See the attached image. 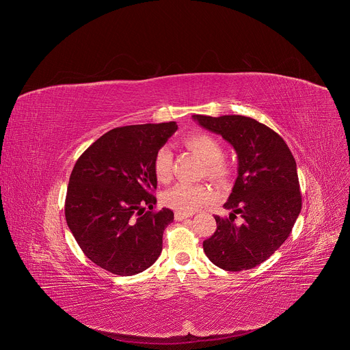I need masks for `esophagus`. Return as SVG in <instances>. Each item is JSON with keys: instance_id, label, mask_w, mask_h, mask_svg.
Segmentation results:
<instances>
[{"instance_id": "1", "label": "esophagus", "mask_w": 350, "mask_h": 350, "mask_svg": "<svg viewBox=\"0 0 350 350\" xmlns=\"http://www.w3.org/2000/svg\"><path fill=\"white\" fill-rule=\"evenodd\" d=\"M192 215H187V213H181V212H176L174 213V219L177 220V221H181V220H185V219H188V217H191Z\"/></svg>"}]
</instances>
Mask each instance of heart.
<instances>
[{
	"label": "heart",
	"instance_id": "heart-1",
	"mask_svg": "<svg viewBox=\"0 0 350 350\" xmlns=\"http://www.w3.org/2000/svg\"><path fill=\"white\" fill-rule=\"evenodd\" d=\"M183 142L206 163L205 170L211 180L224 181L230 176V167L223 161V148L216 138L205 133H193L184 137ZM154 173L161 183H166L172 176V154L166 146L158 149ZM212 196V191L205 185L183 183L165 192L163 202L176 212L189 215L209 204Z\"/></svg>",
	"mask_w": 350,
	"mask_h": 350
}]
</instances>
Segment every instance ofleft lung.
<instances>
[{
  "label": "left lung",
  "instance_id": "1",
  "mask_svg": "<svg viewBox=\"0 0 350 350\" xmlns=\"http://www.w3.org/2000/svg\"><path fill=\"white\" fill-rule=\"evenodd\" d=\"M206 130L220 134L238 155V177L226 209L215 216L217 228L204 241L209 260L227 271L249 270L267 260L289 237L302 209L296 162L285 141L252 118L193 115ZM243 219L234 223L236 215Z\"/></svg>",
  "mask_w": 350,
  "mask_h": 350
}]
</instances>
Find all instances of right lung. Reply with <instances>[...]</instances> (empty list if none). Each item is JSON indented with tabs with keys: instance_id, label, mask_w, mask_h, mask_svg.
Returning <instances> with one entry per match:
<instances>
[{
	"instance_id": "right-lung-1",
	"label": "right lung",
	"mask_w": 350,
	"mask_h": 350,
	"mask_svg": "<svg viewBox=\"0 0 350 350\" xmlns=\"http://www.w3.org/2000/svg\"><path fill=\"white\" fill-rule=\"evenodd\" d=\"M176 130V122L116 127L77 159L65 217L84 255L101 269L134 275L159 258L163 231L174 213L152 211L158 185L154 159Z\"/></svg>"
}]
</instances>
